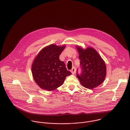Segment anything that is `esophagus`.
<instances>
[{"label":"esophagus","mask_w":130,"mask_h":130,"mask_svg":"<svg viewBox=\"0 0 130 130\" xmlns=\"http://www.w3.org/2000/svg\"><path fill=\"white\" fill-rule=\"evenodd\" d=\"M75 71H76V69H75V67H73V68H72V69L71 70V73H72L73 74H74L75 73Z\"/></svg>","instance_id":"esophagus-1"}]
</instances>
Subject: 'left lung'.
I'll return each instance as SVG.
<instances>
[{"label": "left lung", "mask_w": 130, "mask_h": 130, "mask_svg": "<svg viewBox=\"0 0 130 130\" xmlns=\"http://www.w3.org/2000/svg\"><path fill=\"white\" fill-rule=\"evenodd\" d=\"M82 67V73H76L80 84L85 88L92 89L100 85L106 75L105 62L98 52L93 47L86 49L77 46Z\"/></svg>", "instance_id": "obj_1"}]
</instances>
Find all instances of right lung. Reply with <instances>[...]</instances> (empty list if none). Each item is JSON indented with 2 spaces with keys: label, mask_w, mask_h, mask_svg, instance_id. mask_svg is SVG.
Listing matches in <instances>:
<instances>
[{
  "label": "right lung",
  "mask_w": 130,
  "mask_h": 130,
  "mask_svg": "<svg viewBox=\"0 0 130 130\" xmlns=\"http://www.w3.org/2000/svg\"><path fill=\"white\" fill-rule=\"evenodd\" d=\"M65 45L50 44L42 49L32 64L33 79L42 89L51 91L62 86L66 77L71 74L59 56Z\"/></svg>",
  "instance_id": "right-lung-1"
}]
</instances>
